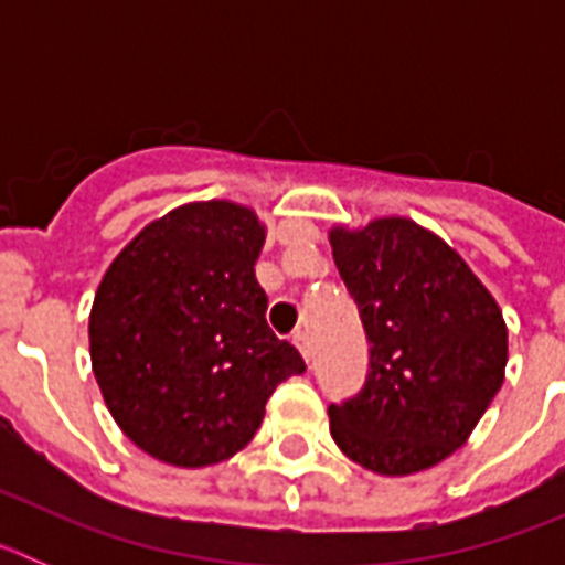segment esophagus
<instances>
[{"label":"esophagus","mask_w":565,"mask_h":565,"mask_svg":"<svg viewBox=\"0 0 565 565\" xmlns=\"http://www.w3.org/2000/svg\"><path fill=\"white\" fill-rule=\"evenodd\" d=\"M294 344H297V348H299L302 359H306V362H311V342H308V333L306 331L294 333Z\"/></svg>","instance_id":"1"}]
</instances>
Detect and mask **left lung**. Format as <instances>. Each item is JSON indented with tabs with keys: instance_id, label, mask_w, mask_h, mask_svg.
Here are the masks:
<instances>
[{
	"instance_id": "obj_1",
	"label": "left lung",
	"mask_w": 565,
	"mask_h": 565,
	"mask_svg": "<svg viewBox=\"0 0 565 565\" xmlns=\"http://www.w3.org/2000/svg\"><path fill=\"white\" fill-rule=\"evenodd\" d=\"M331 248L371 344L362 391L328 407L333 441L379 476L436 467L501 391V308L461 254L404 217L333 228Z\"/></svg>"
}]
</instances>
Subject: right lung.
I'll return each instance as SVG.
<instances>
[{
    "instance_id": "1",
    "label": "right lung",
    "mask_w": 565,
    "mask_h": 565,
    "mask_svg": "<svg viewBox=\"0 0 565 565\" xmlns=\"http://www.w3.org/2000/svg\"><path fill=\"white\" fill-rule=\"evenodd\" d=\"M257 214L189 203L113 259L89 313V359L109 413L143 452L209 467L239 452L279 382L306 362L268 328L254 277Z\"/></svg>"
}]
</instances>
